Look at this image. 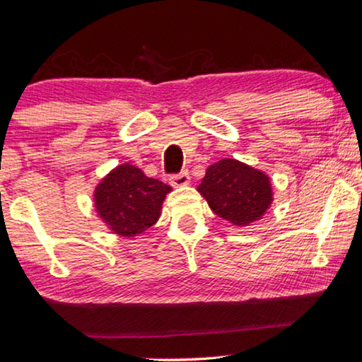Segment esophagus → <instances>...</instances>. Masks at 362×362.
<instances>
[{
    "label": "esophagus",
    "mask_w": 362,
    "mask_h": 362,
    "mask_svg": "<svg viewBox=\"0 0 362 362\" xmlns=\"http://www.w3.org/2000/svg\"><path fill=\"white\" fill-rule=\"evenodd\" d=\"M189 180H191V176H189V171L185 170V171H181V173L171 176L170 177V182H171V186L180 187V186L189 185Z\"/></svg>",
    "instance_id": "1"
}]
</instances>
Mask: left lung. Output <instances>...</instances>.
<instances>
[{
	"label": "left lung",
	"mask_w": 362,
	"mask_h": 362,
	"mask_svg": "<svg viewBox=\"0 0 362 362\" xmlns=\"http://www.w3.org/2000/svg\"><path fill=\"white\" fill-rule=\"evenodd\" d=\"M197 191L215 215L236 226L262 218L274 200L269 176L235 158L210 165Z\"/></svg>",
	"instance_id": "obj_1"
}]
</instances>
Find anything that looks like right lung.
Returning <instances> with one entry per match:
<instances>
[{"mask_svg":"<svg viewBox=\"0 0 362 362\" xmlns=\"http://www.w3.org/2000/svg\"><path fill=\"white\" fill-rule=\"evenodd\" d=\"M171 187L129 163L119 165L95 189L98 216L119 236H137L157 223Z\"/></svg>","mask_w":362,"mask_h":362,"instance_id":"add662e5","label":"right lung"}]
</instances>
